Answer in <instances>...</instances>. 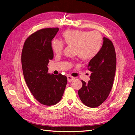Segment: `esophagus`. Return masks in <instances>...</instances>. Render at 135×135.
<instances>
[{
    "label": "esophagus",
    "instance_id": "obj_1",
    "mask_svg": "<svg viewBox=\"0 0 135 135\" xmlns=\"http://www.w3.org/2000/svg\"><path fill=\"white\" fill-rule=\"evenodd\" d=\"M74 79H75V78L73 77V76H71V75H68L67 76V80H68V81L69 83L71 82L72 80H74Z\"/></svg>",
    "mask_w": 135,
    "mask_h": 135
}]
</instances>
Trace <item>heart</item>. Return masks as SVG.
<instances>
[{
	"label": "heart",
	"mask_w": 135,
	"mask_h": 135,
	"mask_svg": "<svg viewBox=\"0 0 135 135\" xmlns=\"http://www.w3.org/2000/svg\"><path fill=\"white\" fill-rule=\"evenodd\" d=\"M63 42L70 46H74L75 55L83 60H90L96 57L100 51L103 38L98 31L68 30L61 34ZM54 53L60 55L64 49V44L61 40L55 39L51 43Z\"/></svg>",
	"instance_id": "1"
}]
</instances>
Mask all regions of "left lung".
Returning <instances> with one entry per match:
<instances>
[{
    "label": "left lung",
    "mask_w": 135,
    "mask_h": 135,
    "mask_svg": "<svg viewBox=\"0 0 135 135\" xmlns=\"http://www.w3.org/2000/svg\"><path fill=\"white\" fill-rule=\"evenodd\" d=\"M116 67L115 47L111 41L103 37L102 49L89 61L88 69L91 72L90 80H81L82 87L78 91L81 101L86 106L95 108L104 102L112 88Z\"/></svg>",
    "instance_id": "left-lung-1"
}]
</instances>
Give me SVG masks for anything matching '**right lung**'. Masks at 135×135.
Returning a JSON list of instances; mask_svg holds the SVG:
<instances>
[{
  "mask_svg": "<svg viewBox=\"0 0 135 135\" xmlns=\"http://www.w3.org/2000/svg\"><path fill=\"white\" fill-rule=\"evenodd\" d=\"M58 28H47L34 32L25 41L22 52L24 78L31 94L43 105H55L61 99L67 77L48 74V64L54 57L51 41Z\"/></svg>",
  "mask_w": 135,
  "mask_h": 135,
  "instance_id": "add662e5",
  "label": "right lung"
}]
</instances>
